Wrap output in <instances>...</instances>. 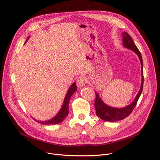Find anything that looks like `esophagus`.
Instances as JSON below:
<instances>
[{
	"instance_id": "1",
	"label": "esophagus",
	"mask_w": 160,
	"mask_h": 160,
	"mask_svg": "<svg viewBox=\"0 0 160 160\" xmlns=\"http://www.w3.org/2000/svg\"><path fill=\"white\" fill-rule=\"evenodd\" d=\"M87 81L86 78L82 76L78 78V80L77 81V85L78 87H82L87 83Z\"/></svg>"
}]
</instances>
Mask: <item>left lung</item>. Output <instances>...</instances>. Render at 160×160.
<instances>
[{
  "instance_id": "8db88e82",
  "label": "left lung",
  "mask_w": 160,
  "mask_h": 160,
  "mask_svg": "<svg viewBox=\"0 0 160 160\" xmlns=\"http://www.w3.org/2000/svg\"><path fill=\"white\" fill-rule=\"evenodd\" d=\"M123 37V46L133 51L135 54H138L141 63V73H142V82L140 90L138 94H137L133 101L127 106L122 108H112L107 104H104V102L102 101V99L99 98V94L97 92H96V101L94 102L95 108H96V113L98 117H99L101 119L104 121L108 122H117L121 120H123L127 117L132 112L135 106L138 102L139 98L142 93L143 88V83H144V75H143V61L141 54L139 51L138 48H137L135 43L133 42L132 37L128 35L127 32H123L122 33Z\"/></svg>"
}]
</instances>
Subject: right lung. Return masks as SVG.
<instances>
[{"label":"right lung","instance_id":"right-lung-1","mask_svg":"<svg viewBox=\"0 0 160 160\" xmlns=\"http://www.w3.org/2000/svg\"><path fill=\"white\" fill-rule=\"evenodd\" d=\"M27 41H26V42H27ZM77 85H76V83L74 82L71 85L70 88L68 89V91L67 92L66 95L65 96L64 102H63L61 109H60V111H59V112L57 114V115L54 117H53L52 119L47 120V121H42V122L36 120L34 118H33V119L34 120L37 121L38 123H41L42 125H54V124H58V123L62 122L64 120V118L67 117V115H68V112H69V111H68V105H69L70 99L72 96L75 92V91H77Z\"/></svg>","mask_w":160,"mask_h":160}]
</instances>
